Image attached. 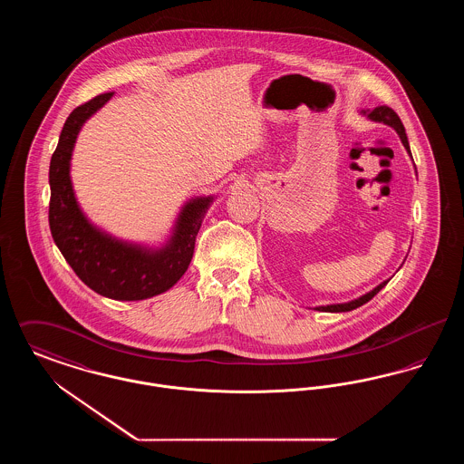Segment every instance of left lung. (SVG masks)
Segmentation results:
<instances>
[{
	"mask_svg": "<svg viewBox=\"0 0 464 464\" xmlns=\"http://www.w3.org/2000/svg\"><path fill=\"white\" fill-rule=\"evenodd\" d=\"M365 112V111H363ZM371 120H374V121H382V123H386V125H390V127H393L395 130H397L398 135H400V139H401V142H403V146H405V150L409 151V155H411V148H409V140H407V133H405V129H403V123H401V120L398 118L397 112L392 110V108H388V106H377L375 110L367 111L365 112ZM390 280H386V282H382L381 285H377L374 290H371L369 294H365V295H362V297H358V299H354V301H350V303H344V304H331V306H320L318 311H329V313H341V311H352V309L358 308V306H362V304H365V303H369L372 297H374L375 294L381 290V288L384 287L386 284H388Z\"/></svg>",
	"mask_w": 464,
	"mask_h": 464,
	"instance_id": "8db88e82",
	"label": "left lung"
}]
</instances>
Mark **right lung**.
<instances>
[{
    "mask_svg": "<svg viewBox=\"0 0 464 464\" xmlns=\"http://www.w3.org/2000/svg\"><path fill=\"white\" fill-rule=\"evenodd\" d=\"M111 95L101 93L67 116L50 160L48 222L53 242L87 287L116 301H140L169 290L186 273L212 198L191 199L182 208L174 237L161 250L118 242L87 221L72 193L69 161L82 125Z\"/></svg>",
    "mask_w": 464,
    "mask_h": 464,
    "instance_id": "right-lung-1",
    "label": "right lung"
}]
</instances>
